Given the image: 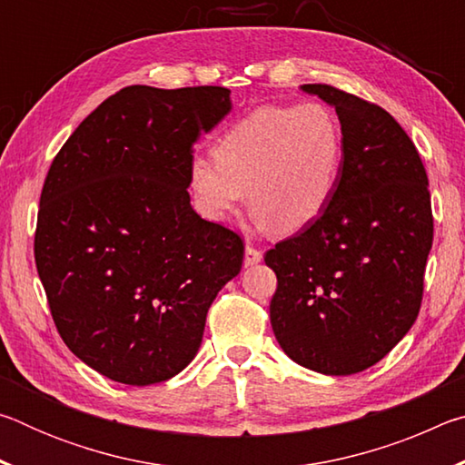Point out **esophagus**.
Segmentation results:
<instances>
[{"label": "esophagus", "mask_w": 465, "mask_h": 465, "mask_svg": "<svg viewBox=\"0 0 465 465\" xmlns=\"http://www.w3.org/2000/svg\"><path fill=\"white\" fill-rule=\"evenodd\" d=\"M262 261V250L254 246H246V254H243V266H254Z\"/></svg>", "instance_id": "1"}]
</instances>
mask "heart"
Listing matches in <instances>:
<instances>
[{"label": "heart", "mask_w": 465, "mask_h": 465, "mask_svg": "<svg viewBox=\"0 0 465 465\" xmlns=\"http://www.w3.org/2000/svg\"><path fill=\"white\" fill-rule=\"evenodd\" d=\"M342 152L341 123L328 106H261L217 141L215 162L196 157L191 186L203 213L215 222H230L248 191L262 225L297 232L328 207Z\"/></svg>", "instance_id": "heart-1"}]
</instances>
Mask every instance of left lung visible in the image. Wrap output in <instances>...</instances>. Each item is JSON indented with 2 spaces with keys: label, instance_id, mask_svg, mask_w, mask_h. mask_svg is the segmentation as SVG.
<instances>
[{
  "label": "left lung",
  "instance_id": "8db88e82",
  "mask_svg": "<svg viewBox=\"0 0 465 465\" xmlns=\"http://www.w3.org/2000/svg\"><path fill=\"white\" fill-rule=\"evenodd\" d=\"M342 129L336 191L316 222L264 254L277 274L271 324L295 363L324 375L365 371L419 316L432 246L427 170L381 106L305 84Z\"/></svg>",
  "mask_w": 465,
  "mask_h": 465
}]
</instances>
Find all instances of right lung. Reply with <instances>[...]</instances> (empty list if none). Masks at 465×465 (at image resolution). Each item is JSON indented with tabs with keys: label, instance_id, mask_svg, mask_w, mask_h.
I'll return each mask as SVG.
<instances>
[{
	"label": "right lung",
	"instance_id": "obj_1",
	"mask_svg": "<svg viewBox=\"0 0 465 465\" xmlns=\"http://www.w3.org/2000/svg\"><path fill=\"white\" fill-rule=\"evenodd\" d=\"M222 85H129L85 116L45 178L36 271L63 342L108 380L183 371L243 242L191 207L193 149L232 110Z\"/></svg>",
	"mask_w": 465,
	"mask_h": 465
}]
</instances>
